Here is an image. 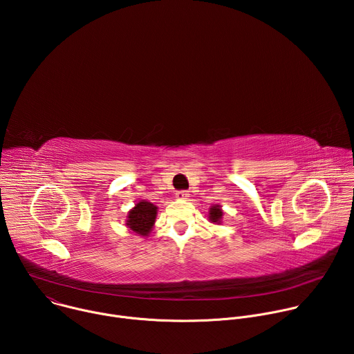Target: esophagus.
<instances>
[{
	"instance_id": "1",
	"label": "esophagus",
	"mask_w": 354,
	"mask_h": 354,
	"mask_svg": "<svg viewBox=\"0 0 354 354\" xmlns=\"http://www.w3.org/2000/svg\"><path fill=\"white\" fill-rule=\"evenodd\" d=\"M175 197H176L178 200H186V198L189 197V193H187L186 190H179V192L175 193Z\"/></svg>"
}]
</instances>
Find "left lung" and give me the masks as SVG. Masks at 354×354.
Here are the masks:
<instances>
[{
  "instance_id": "1",
  "label": "left lung",
  "mask_w": 354,
  "mask_h": 354,
  "mask_svg": "<svg viewBox=\"0 0 354 354\" xmlns=\"http://www.w3.org/2000/svg\"><path fill=\"white\" fill-rule=\"evenodd\" d=\"M223 210H221V206L220 205H214L212 206L210 212H209V220L213 223V224H221V218H223Z\"/></svg>"
}]
</instances>
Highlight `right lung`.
I'll return each mask as SVG.
<instances>
[{"instance_id":"1","label":"right lung","mask_w":354,"mask_h":354,"mask_svg":"<svg viewBox=\"0 0 354 354\" xmlns=\"http://www.w3.org/2000/svg\"><path fill=\"white\" fill-rule=\"evenodd\" d=\"M157 218V206L147 200H140L129 212L126 225L136 234L147 236L154 227Z\"/></svg>"}]
</instances>
